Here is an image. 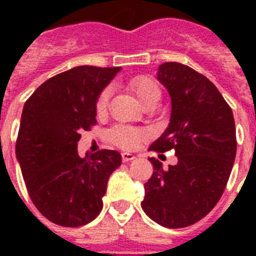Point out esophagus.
I'll use <instances>...</instances> for the list:
<instances>
[{
    "label": "esophagus",
    "instance_id": "1",
    "mask_svg": "<svg viewBox=\"0 0 256 256\" xmlns=\"http://www.w3.org/2000/svg\"><path fill=\"white\" fill-rule=\"evenodd\" d=\"M122 159H123L124 162H130V160L134 159V155H133V154H130V152H123V154H122Z\"/></svg>",
    "mask_w": 256,
    "mask_h": 256
}]
</instances>
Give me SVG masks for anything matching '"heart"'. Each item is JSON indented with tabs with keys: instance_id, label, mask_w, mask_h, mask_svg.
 <instances>
[{
	"instance_id": "obj_1",
	"label": "heart",
	"mask_w": 256,
	"mask_h": 256,
	"mask_svg": "<svg viewBox=\"0 0 256 256\" xmlns=\"http://www.w3.org/2000/svg\"><path fill=\"white\" fill-rule=\"evenodd\" d=\"M130 90L136 94V97L138 98V101L144 108L158 105V102L160 101V97H162L160 87L156 84L155 80H152L148 76H137V78L132 79L130 82ZM108 98H110V91L108 90L102 91L98 96V100L96 102V112L98 116H102V115L106 114ZM144 137V132L126 126H115L108 132L110 141L116 144V146H119V148H126V150L134 148Z\"/></svg>"
}]
</instances>
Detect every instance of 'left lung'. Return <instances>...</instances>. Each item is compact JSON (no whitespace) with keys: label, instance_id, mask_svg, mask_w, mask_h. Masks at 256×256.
<instances>
[{"label":"left lung","instance_id":"obj_1","mask_svg":"<svg viewBox=\"0 0 256 256\" xmlns=\"http://www.w3.org/2000/svg\"><path fill=\"white\" fill-rule=\"evenodd\" d=\"M156 79L170 96V120L148 150H174L178 162L164 169L148 159L154 173L141 206L158 224L183 228L204 218L223 195L236 158L234 112L218 88L187 65L164 62Z\"/></svg>","mask_w":256,"mask_h":256}]
</instances>
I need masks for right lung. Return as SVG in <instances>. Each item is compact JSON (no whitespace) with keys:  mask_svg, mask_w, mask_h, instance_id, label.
Wrapping results in <instances>:
<instances>
[{"mask_svg":"<svg viewBox=\"0 0 256 256\" xmlns=\"http://www.w3.org/2000/svg\"><path fill=\"white\" fill-rule=\"evenodd\" d=\"M120 69L76 66L40 84L24 105L16 159L33 204L52 223L84 226L102 209L122 155L101 150L80 158L76 148L80 130L96 124L98 96Z\"/></svg>","mask_w":256,"mask_h":256,"instance_id":"add662e5","label":"right lung"}]
</instances>
